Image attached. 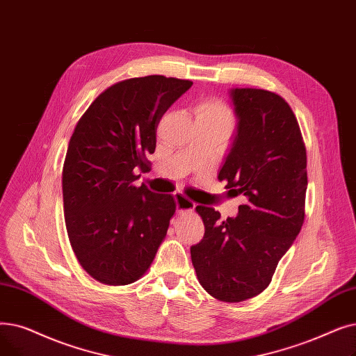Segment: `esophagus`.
I'll use <instances>...</instances> for the list:
<instances>
[{"instance_id": "34e87169", "label": "esophagus", "mask_w": 356, "mask_h": 356, "mask_svg": "<svg viewBox=\"0 0 356 356\" xmlns=\"http://www.w3.org/2000/svg\"><path fill=\"white\" fill-rule=\"evenodd\" d=\"M175 202H177V210H178L179 214L193 213L194 209H195V202L191 201L190 198H187L181 193L175 194Z\"/></svg>"}]
</instances>
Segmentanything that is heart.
Returning a JSON list of instances; mask_svg holds the SVG:
<instances>
[{
	"mask_svg": "<svg viewBox=\"0 0 356 356\" xmlns=\"http://www.w3.org/2000/svg\"><path fill=\"white\" fill-rule=\"evenodd\" d=\"M197 117L226 127H232L234 122L232 108L220 99H210L206 101L204 104H201L197 108Z\"/></svg>",
	"mask_w": 356,
	"mask_h": 356,
	"instance_id": "b5f03b06",
	"label": "heart"
}]
</instances>
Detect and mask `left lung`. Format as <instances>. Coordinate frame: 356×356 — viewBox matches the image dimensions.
<instances>
[{"instance_id": "8db88e82", "label": "left lung", "mask_w": 356, "mask_h": 356, "mask_svg": "<svg viewBox=\"0 0 356 356\" xmlns=\"http://www.w3.org/2000/svg\"><path fill=\"white\" fill-rule=\"evenodd\" d=\"M238 136L218 172L233 197L243 195L238 217L220 220L197 206L204 238L191 248L198 282L211 297L241 302L270 284L280 259L304 223L307 154L286 101L266 90L230 91Z\"/></svg>"}]
</instances>
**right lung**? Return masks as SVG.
<instances>
[{
  "label": "right lung",
  "mask_w": 356,
  "mask_h": 356,
  "mask_svg": "<svg viewBox=\"0 0 356 356\" xmlns=\"http://www.w3.org/2000/svg\"><path fill=\"white\" fill-rule=\"evenodd\" d=\"M190 79L149 75L114 83L82 114L62 169L63 213L72 250L94 280H140L163 242L177 204L134 181L147 172L162 115Z\"/></svg>",
  "instance_id": "obj_1"
}]
</instances>
